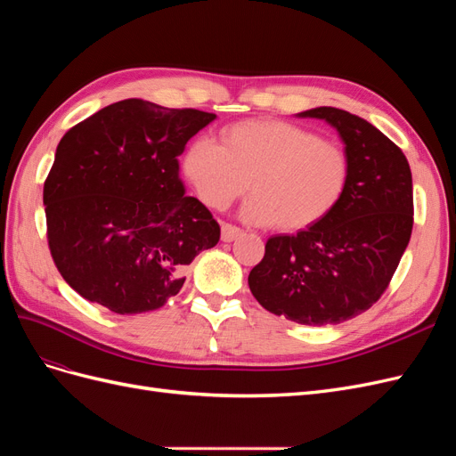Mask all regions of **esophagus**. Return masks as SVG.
I'll return each mask as SVG.
<instances>
[{
    "label": "esophagus",
    "mask_w": 456,
    "mask_h": 456,
    "mask_svg": "<svg viewBox=\"0 0 456 456\" xmlns=\"http://www.w3.org/2000/svg\"><path fill=\"white\" fill-rule=\"evenodd\" d=\"M220 230H223V233H220V238H223V241H233L238 240L241 236V230L238 226H232L228 223H224L223 226H220Z\"/></svg>",
    "instance_id": "esophagus-1"
}]
</instances>
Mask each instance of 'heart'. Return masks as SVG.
Segmentation results:
<instances>
[{"label":"heart","instance_id":"heart-1","mask_svg":"<svg viewBox=\"0 0 456 456\" xmlns=\"http://www.w3.org/2000/svg\"><path fill=\"white\" fill-rule=\"evenodd\" d=\"M223 144L198 139L184 154V175L201 201L223 211L249 184L243 218L283 232L314 226L335 209L350 178L337 142L281 119H247L220 133Z\"/></svg>","mask_w":456,"mask_h":456}]
</instances>
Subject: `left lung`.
<instances>
[{"label": "left lung", "instance_id": "obj_1", "mask_svg": "<svg viewBox=\"0 0 456 456\" xmlns=\"http://www.w3.org/2000/svg\"><path fill=\"white\" fill-rule=\"evenodd\" d=\"M337 129L350 159L346 190L320 223L272 236L249 273L262 308L302 325H337L369 310L388 287L412 230V176L388 136L346 110L297 114Z\"/></svg>", "mask_w": 456, "mask_h": 456}]
</instances>
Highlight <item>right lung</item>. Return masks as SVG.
I'll list each match as a JSON object with an SVG mask.
<instances>
[{"instance_id":"obj_1","label":"right lung","mask_w":456,"mask_h":456,"mask_svg":"<svg viewBox=\"0 0 456 456\" xmlns=\"http://www.w3.org/2000/svg\"><path fill=\"white\" fill-rule=\"evenodd\" d=\"M215 118L127 99L62 136L44 205L51 256L76 293L127 315L181 291L186 266L218 243L220 226L186 196L176 158Z\"/></svg>"}]
</instances>
